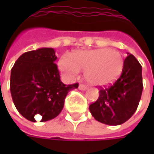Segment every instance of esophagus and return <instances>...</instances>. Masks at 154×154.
Returning <instances> with one entry per match:
<instances>
[{"label": "esophagus", "instance_id": "esophagus-1", "mask_svg": "<svg viewBox=\"0 0 154 154\" xmlns=\"http://www.w3.org/2000/svg\"><path fill=\"white\" fill-rule=\"evenodd\" d=\"M78 88L82 91H85V90H87V86H85L84 84H80V85H79V87H78Z\"/></svg>", "mask_w": 154, "mask_h": 154}]
</instances>
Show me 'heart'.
<instances>
[{
  "mask_svg": "<svg viewBox=\"0 0 154 154\" xmlns=\"http://www.w3.org/2000/svg\"><path fill=\"white\" fill-rule=\"evenodd\" d=\"M125 60L119 51L110 48H96L76 52L71 58L63 57L59 68L67 77H73L79 71L85 72V79L93 86L113 83L123 71Z\"/></svg>",
  "mask_w": 154,
  "mask_h": 154,
  "instance_id": "b5f03b06",
  "label": "heart"
}]
</instances>
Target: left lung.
<instances>
[{"mask_svg":"<svg viewBox=\"0 0 154 154\" xmlns=\"http://www.w3.org/2000/svg\"><path fill=\"white\" fill-rule=\"evenodd\" d=\"M142 66L132 54L125 59L122 73L107 88L100 87L99 97L89 110L97 121L119 125L135 112L143 91Z\"/></svg>","mask_w":154,"mask_h":154,"instance_id":"8db88e82","label":"left lung"}]
</instances>
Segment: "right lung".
Segmentation results:
<instances>
[{
    "mask_svg": "<svg viewBox=\"0 0 154 154\" xmlns=\"http://www.w3.org/2000/svg\"><path fill=\"white\" fill-rule=\"evenodd\" d=\"M55 51L41 48L23 54L11 68L10 89L12 100L22 116L36 122L57 117L63 110L64 100L78 83L65 85L60 80Z\"/></svg>",
    "mask_w": 154,
    "mask_h": 154,
    "instance_id": "obj_1",
    "label": "right lung"
}]
</instances>
